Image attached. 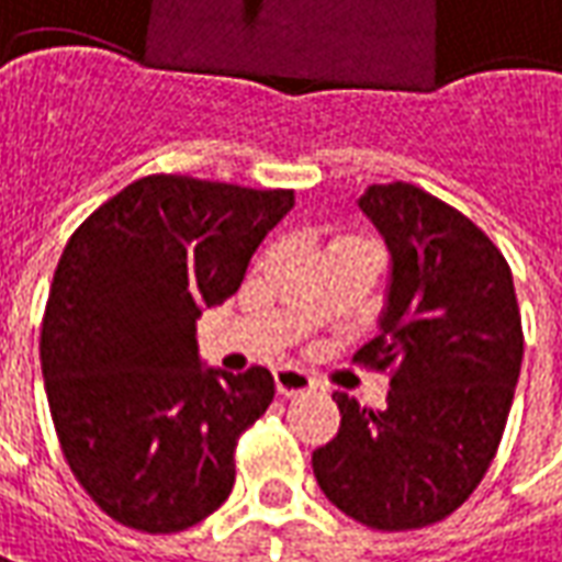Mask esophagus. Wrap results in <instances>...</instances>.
<instances>
[{
  "label": "esophagus",
  "mask_w": 562,
  "mask_h": 562,
  "mask_svg": "<svg viewBox=\"0 0 562 562\" xmlns=\"http://www.w3.org/2000/svg\"><path fill=\"white\" fill-rule=\"evenodd\" d=\"M318 382L303 373V370H293V367H281V370H274V389L281 397H293V394H305L312 392Z\"/></svg>",
  "instance_id": "obj_1"
}]
</instances>
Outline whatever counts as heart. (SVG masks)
<instances>
[{
    "label": "heart",
    "instance_id": "1",
    "mask_svg": "<svg viewBox=\"0 0 562 562\" xmlns=\"http://www.w3.org/2000/svg\"><path fill=\"white\" fill-rule=\"evenodd\" d=\"M342 241H355V238H339V241H336V244H342Z\"/></svg>",
    "mask_w": 562,
    "mask_h": 562
}]
</instances>
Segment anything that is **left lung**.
<instances>
[{
  "instance_id": "1",
  "label": "left lung",
  "mask_w": 562,
  "mask_h": 562,
  "mask_svg": "<svg viewBox=\"0 0 562 562\" xmlns=\"http://www.w3.org/2000/svg\"><path fill=\"white\" fill-rule=\"evenodd\" d=\"M361 211L392 254L379 336L355 361L392 373L385 409L336 392L339 431L312 452L324 495L382 532L431 526L495 459L524 361L502 250L465 214L413 183H376Z\"/></svg>"
}]
</instances>
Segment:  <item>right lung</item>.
Wrapping results in <instances>:
<instances>
[{
    "label": "right lung",
    "instance_id": "add662e5",
    "mask_svg": "<svg viewBox=\"0 0 562 562\" xmlns=\"http://www.w3.org/2000/svg\"><path fill=\"white\" fill-rule=\"evenodd\" d=\"M293 189L180 173L125 186L72 232L42 318V376L76 481L115 524L183 532L235 483L274 379L204 370L195 321L241 288Z\"/></svg>",
    "mask_w": 562,
    "mask_h": 562
}]
</instances>
